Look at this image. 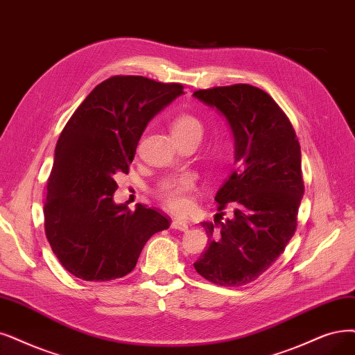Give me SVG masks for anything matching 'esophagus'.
Segmentation results:
<instances>
[{
    "mask_svg": "<svg viewBox=\"0 0 355 355\" xmlns=\"http://www.w3.org/2000/svg\"><path fill=\"white\" fill-rule=\"evenodd\" d=\"M171 227H173L174 230H180V231H187L189 230V224L182 219H173V222H171Z\"/></svg>",
    "mask_w": 355,
    "mask_h": 355,
    "instance_id": "1",
    "label": "esophagus"
}]
</instances>
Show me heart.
Returning <instances> with one entry per match:
<instances>
[{
    "instance_id": "heart-1",
    "label": "heart",
    "mask_w": 355,
    "mask_h": 355,
    "mask_svg": "<svg viewBox=\"0 0 355 355\" xmlns=\"http://www.w3.org/2000/svg\"><path fill=\"white\" fill-rule=\"evenodd\" d=\"M202 123L191 114H181L171 123V135L174 139L184 136H202ZM194 189V180L189 175L175 180L161 191L164 205L173 212H184L190 206L189 193Z\"/></svg>"
}]
</instances>
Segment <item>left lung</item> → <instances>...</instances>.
Segmentation results:
<instances>
[{
    "label": "left lung",
    "instance_id": "obj_1",
    "mask_svg": "<svg viewBox=\"0 0 355 355\" xmlns=\"http://www.w3.org/2000/svg\"><path fill=\"white\" fill-rule=\"evenodd\" d=\"M193 96L227 120L237 164L215 196V222H202L209 245L194 269L216 285L241 286L268 270L295 232L304 194L300 143L278 103L259 87L232 85Z\"/></svg>",
    "mask_w": 355,
    "mask_h": 355
}]
</instances>
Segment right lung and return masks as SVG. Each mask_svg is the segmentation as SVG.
<instances>
[{
  "mask_svg": "<svg viewBox=\"0 0 355 355\" xmlns=\"http://www.w3.org/2000/svg\"><path fill=\"white\" fill-rule=\"evenodd\" d=\"M180 83L114 76L99 83L65 124L44 206L45 234L60 263L83 281H111L135 269L144 244L169 227L159 211L116 205L115 175L128 174L152 118L182 95Z\"/></svg>",
  "mask_w": 355,
  "mask_h": 355,
  "instance_id": "obj_1",
  "label": "right lung"
}]
</instances>
